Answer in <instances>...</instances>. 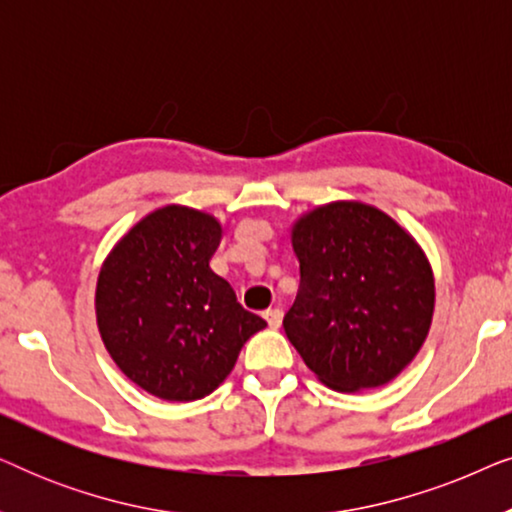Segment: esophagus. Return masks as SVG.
<instances>
[{
    "instance_id": "1",
    "label": "esophagus",
    "mask_w": 512,
    "mask_h": 512,
    "mask_svg": "<svg viewBox=\"0 0 512 512\" xmlns=\"http://www.w3.org/2000/svg\"><path fill=\"white\" fill-rule=\"evenodd\" d=\"M263 317H265V321H268V326L270 328H279L282 326V310H279V307H270V310H265L263 312Z\"/></svg>"
}]
</instances>
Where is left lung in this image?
I'll return each mask as SVG.
<instances>
[{
	"instance_id": "obj_1",
	"label": "left lung",
	"mask_w": 512,
	"mask_h": 512,
	"mask_svg": "<svg viewBox=\"0 0 512 512\" xmlns=\"http://www.w3.org/2000/svg\"><path fill=\"white\" fill-rule=\"evenodd\" d=\"M300 263L284 331L305 366L335 391L394 380L424 345L433 272L419 244L380 209L331 202L291 233Z\"/></svg>"
}]
</instances>
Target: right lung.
<instances>
[{
  "mask_svg": "<svg viewBox=\"0 0 512 512\" xmlns=\"http://www.w3.org/2000/svg\"><path fill=\"white\" fill-rule=\"evenodd\" d=\"M221 223L167 205L116 244L95 291L97 326L116 366L165 401H198L233 370L265 321L209 268Z\"/></svg>",
  "mask_w": 512,
  "mask_h": 512,
  "instance_id": "add662e5",
  "label": "right lung"
}]
</instances>
